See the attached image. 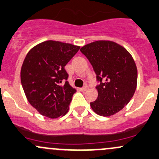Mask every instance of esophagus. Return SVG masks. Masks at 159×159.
Listing matches in <instances>:
<instances>
[{"instance_id": "esophagus-1", "label": "esophagus", "mask_w": 159, "mask_h": 159, "mask_svg": "<svg viewBox=\"0 0 159 159\" xmlns=\"http://www.w3.org/2000/svg\"><path fill=\"white\" fill-rule=\"evenodd\" d=\"M88 87L87 86V85H85V86L83 87L82 88H81V91H88Z\"/></svg>"}]
</instances>
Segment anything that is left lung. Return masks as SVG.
Segmentation results:
<instances>
[{
  "mask_svg": "<svg viewBox=\"0 0 159 159\" xmlns=\"http://www.w3.org/2000/svg\"><path fill=\"white\" fill-rule=\"evenodd\" d=\"M80 51L86 56L96 74L98 91L91 107L97 114L110 116L121 110L136 89L137 68L129 52L112 41L93 42Z\"/></svg>",
  "mask_w": 159,
  "mask_h": 159,
  "instance_id": "left-lung-1",
  "label": "left lung"
}]
</instances>
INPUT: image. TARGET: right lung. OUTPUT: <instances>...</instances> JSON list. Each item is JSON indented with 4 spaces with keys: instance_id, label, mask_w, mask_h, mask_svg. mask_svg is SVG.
Listing matches in <instances>:
<instances>
[{
    "instance_id": "add662e5",
    "label": "right lung",
    "mask_w": 159,
    "mask_h": 159,
    "mask_svg": "<svg viewBox=\"0 0 159 159\" xmlns=\"http://www.w3.org/2000/svg\"><path fill=\"white\" fill-rule=\"evenodd\" d=\"M79 49L49 40L34 46L26 55L21 68V84L28 101L43 116L54 119L68 111L76 90L67 81L65 66Z\"/></svg>"
}]
</instances>
